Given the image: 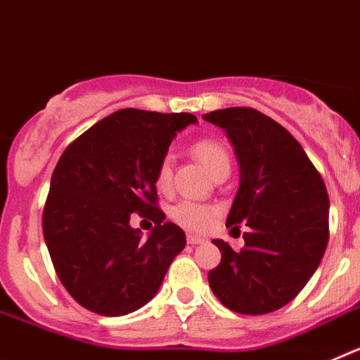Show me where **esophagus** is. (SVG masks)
Instances as JSON below:
<instances>
[{"mask_svg":"<svg viewBox=\"0 0 360 360\" xmlns=\"http://www.w3.org/2000/svg\"><path fill=\"white\" fill-rule=\"evenodd\" d=\"M203 241H205V238L202 236H195V234H189V236H187V243L189 245H200L203 243Z\"/></svg>","mask_w":360,"mask_h":360,"instance_id":"esophagus-1","label":"esophagus"}]
</instances>
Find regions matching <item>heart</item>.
<instances>
[{"instance_id": "obj_1", "label": "heart", "mask_w": 360, "mask_h": 360, "mask_svg": "<svg viewBox=\"0 0 360 360\" xmlns=\"http://www.w3.org/2000/svg\"><path fill=\"white\" fill-rule=\"evenodd\" d=\"M193 153L195 157L205 165V169L211 173V176L218 174L219 171H231V157L224 144L216 139H202V141L193 144ZM173 180V162L169 155H165L157 167L155 182L160 191H167ZM216 216V209L211 205H203L196 202H180L171 209V218L178 225L189 231H205L211 227L212 219Z\"/></svg>"}]
</instances>
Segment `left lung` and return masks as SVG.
I'll list each match as a JSON object with an SVG mask.
<instances>
[{
    "label": "left lung",
    "instance_id": "8db88e82",
    "mask_svg": "<svg viewBox=\"0 0 360 360\" xmlns=\"http://www.w3.org/2000/svg\"><path fill=\"white\" fill-rule=\"evenodd\" d=\"M203 119L225 129L240 162V187L227 227L247 224L236 252L212 240L221 262L209 287L229 310L262 316L303 290L328 243L330 200L319 171L281 124L252 108H225Z\"/></svg>",
    "mask_w": 360,
    "mask_h": 360
}]
</instances>
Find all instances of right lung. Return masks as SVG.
Masks as SVG:
<instances>
[{"mask_svg": "<svg viewBox=\"0 0 360 360\" xmlns=\"http://www.w3.org/2000/svg\"><path fill=\"white\" fill-rule=\"evenodd\" d=\"M193 113L126 108L98 120L57 162L43 209V234L68 294L98 316H126L155 297L186 247L178 225L164 221L155 174L176 131ZM133 212L155 221L141 236Z\"/></svg>", "mask_w": 360, "mask_h": 360, "instance_id": "add662e5", "label": "right lung"}]
</instances>
